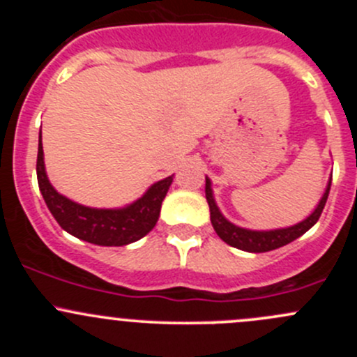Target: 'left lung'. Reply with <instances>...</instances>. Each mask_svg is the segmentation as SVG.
<instances>
[{"label": "left lung", "instance_id": "1", "mask_svg": "<svg viewBox=\"0 0 357 357\" xmlns=\"http://www.w3.org/2000/svg\"><path fill=\"white\" fill-rule=\"evenodd\" d=\"M330 186H332V178L328 179L325 193H323V197L319 199L316 208L307 215V218L302 219L297 225L276 229H247L242 228V226L233 225L231 221H228V219L222 215V212L219 211L218 204H215L214 193H212V181L207 176H205V199H207L208 208H211V222L212 226H214L219 238H221L222 242L228 243V245L240 248V250L259 254V252H269L287 245V243L294 242L298 236L304 235L307 229H311L312 226L318 222L319 215H321L323 208H325L326 199H328L330 193Z\"/></svg>", "mask_w": 357, "mask_h": 357}]
</instances>
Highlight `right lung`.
Returning <instances> with one entry per match:
<instances>
[{"instance_id":"add662e5","label":"right lung","mask_w":357,"mask_h":357,"mask_svg":"<svg viewBox=\"0 0 357 357\" xmlns=\"http://www.w3.org/2000/svg\"><path fill=\"white\" fill-rule=\"evenodd\" d=\"M38 183L50 212L62 229L84 242L102 247H122L143 238L155 226L162 200L167 195L172 176L153 183L138 200L119 208L86 207L56 192L45 167L41 135L38 145Z\"/></svg>"}]
</instances>
